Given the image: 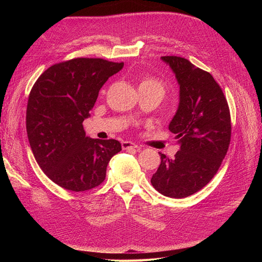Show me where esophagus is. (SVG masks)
Here are the masks:
<instances>
[{
	"label": "esophagus",
	"mask_w": 262,
	"mask_h": 262,
	"mask_svg": "<svg viewBox=\"0 0 262 262\" xmlns=\"http://www.w3.org/2000/svg\"><path fill=\"white\" fill-rule=\"evenodd\" d=\"M121 145H122V148H123V149H134V150H140V148H141L139 145L132 143V142H130V141H123L122 143H121Z\"/></svg>",
	"instance_id": "esophagus-1"
}]
</instances>
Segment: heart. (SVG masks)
Wrapping results in <instances>:
<instances>
[{"label":"heart","mask_w":262,"mask_h":262,"mask_svg":"<svg viewBox=\"0 0 262 262\" xmlns=\"http://www.w3.org/2000/svg\"><path fill=\"white\" fill-rule=\"evenodd\" d=\"M140 86L143 87H152V89H156L158 91H161L162 93H164V84L163 82H161L160 80L154 77H145L143 81L141 82Z\"/></svg>","instance_id":"b5f03b06"}]
</instances>
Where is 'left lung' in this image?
Here are the masks:
<instances>
[{
    "instance_id": "obj_1",
    "label": "left lung",
    "mask_w": 262,
    "mask_h": 262,
    "mask_svg": "<svg viewBox=\"0 0 262 262\" xmlns=\"http://www.w3.org/2000/svg\"><path fill=\"white\" fill-rule=\"evenodd\" d=\"M179 84V105L168 125L180 148L173 158L161 154L150 182L165 196L181 199L201 190L214 177L231 142V114L213 76L185 58H161Z\"/></svg>"
}]
</instances>
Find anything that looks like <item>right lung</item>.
<instances>
[{"instance_id":"1","label":"right lung","mask_w":262,"mask_h":262,"mask_svg":"<svg viewBox=\"0 0 262 262\" xmlns=\"http://www.w3.org/2000/svg\"><path fill=\"white\" fill-rule=\"evenodd\" d=\"M122 68V62L72 59L46 70L31 89L28 141L38 165L58 186L75 192L99 186L109 161L121 150L117 140L86 137L82 123L102 85Z\"/></svg>"}]
</instances>
